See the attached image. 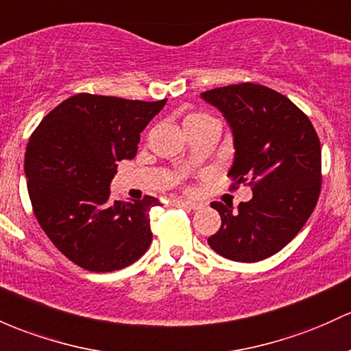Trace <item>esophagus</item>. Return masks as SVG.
I'll use <instances>...</instances> for the list:
<instances>
[{"label": "esophagus", "instance_id": "esophagus-1", "mask_svg": "<svg viewBox=\"0 0 351 351\" xmlns=\"http://www.w3.org/2000/svg\"><path fill=\"white\" fill-rule=\"evenodd\" d=\"M174 206L184 207V209H192V210H197V209H201V207H202L201 202L184 201V199H174Z\"/></svg>", "mask_w": 351, "mask_h": 351}]
</instances>
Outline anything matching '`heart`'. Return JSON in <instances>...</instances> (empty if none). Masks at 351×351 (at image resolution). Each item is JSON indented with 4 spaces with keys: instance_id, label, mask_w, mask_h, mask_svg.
I'll return each instance as SVG.
<instances>
[{
    "instance_id": "obj_1",
    "label": "heart",
    "mask_w": 351,
    "mask_h": 351,
    "mask_svg": "<svg viewBox=\"0 0 351 351\" xmlns=\"http://www.w3.org/2000/svg\"><path fill=\"white\" fill-rule=\"evenodd\" d=\"M206 119H210V117H207V115H202V114H194V115H189V117H187L186 123L201 122V120H206Z\"/></svg>"
}]
</instances>
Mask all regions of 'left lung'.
Returning <instances> with one entry per match:
<instances>
[{"mask_svg":"<svg viewBox=\"0 0 351 351\" xmlns=\"http://www.w3.org/2000/svg\"><path fill=\"white\" fill-rule=\"evenodd\" d=\"M229 123L234 162L229 176L247 182L252 199L237 210L222 202L221 228L207 239L217 254L256 263L281 251L311 216L322 191V147L310 119L281 93L258 84L201 93Z\"/></svg>","mask_w":351,"mask_h":351,"instance_id":"8db88e82","label":"left lung"}]
</instances>
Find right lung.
<instances>
[{"instance_id": "1", "label": "right lung", "mask_w": 351, "mask_h": 351, "mask_svg": "<svg viewBox=\"0 0 351 351\" xmlns=\"http://www.w3.org/2000/svg\"><path fill=\"white\" fill-rule=\"evenodd\" d=\"M165 101L78 93L55 107L29 137L25 176L45 234L70 261L110 273L152 243L149 213L159 199L110 201L117 162L134 159L141 132Z\"/></svg>"}]
</instances>
